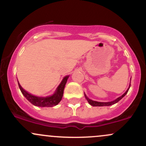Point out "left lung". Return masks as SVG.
I'll list each match as a JSON object with an SVG mask.
<instances>
[{"label":"left lung","instance_id":"8db88e82","mask_svg":"<svg viewBox=\"0 0 146 146\" xmlns=\"http://www.w3.org/2000/svg\"><path fill=\"white\" fill-rule=\"evenodd\" d=\"M130 85H129V87H128V89H127L126 91H125V93L121 95V96H120L119 98H117L116 100H114V101H112V102H96V101H93V100H90L89 98H88V97L86 96L85 93H84V96H85V98H86V100L88 101V103H89L91 106H111V105L115 104L117 103V102L119 101L120 100H121V99L123 98V97H124L125 95L127 94V93H128V91L129 88H130Z\"/></svg>","mask_w":146,"mask_h":146}]
</instances>
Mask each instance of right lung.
<instances>
[{
  "mask_svg": "<svg viewBox=\"0 0 146 146\" xmlns=\"http://www.w3.org/2000/svg\"><path fill=\"white\" fill-rule=\"evenodd\" d=\"M68 77H69L68 75L65 76L63 78L61 83L60 84L59 86H58L55 93L52 95H51V96L48 97H37L35 96V95L30 94L27 91H26V90L22 88V86H21L19 82H18V86H19L23 95L33 105L40 107H52L58 105L59 104V102L61 101L63 96L64 89L65 85H66V82H67Z\"/></svg>",
  "mask_w": 146,
  "mask_h": 146,
  "instance_id": "obj_1",
  "label": "right lung"
}]
</instances>
